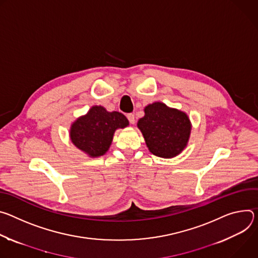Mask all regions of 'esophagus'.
<instances>
[{
	"instance_id": "esophagus-1",
	"label": "esophagus",
	"mask_w": 258,
	"mask_h": 258,
	"mask_svg": "<svg viewBox=\"0 0 258 258\" xmlns=\"http://www.w3.org/2000/svg\"><path fill=\"white\" fill-rule=\"evenodd\" d=\"M127 119L129 120V122L131 124H134L135 123V118H134V114L133 113H128L127 114Z\"/></svg>"
}]
</instances>
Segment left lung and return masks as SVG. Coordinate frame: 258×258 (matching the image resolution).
<instances>
[{
  "mask_svg": "<svg viewBox=\"0 0 258 258\" xmlns=\"http://www.w3.org/2000/svg\"><path fill=\"white\" fill-rule=\"evenodd\" d=\"M137 127L150 152L165 159L173 158L184 150L191 129L185 112L168 107L163 102L146 106L145 117L138 120Z\"/></svg>",
  "mask_w": 258,
  "mask_h": 258,
  "instance_id": "obj_1",
  "label": "left lung"
}]
</instances>
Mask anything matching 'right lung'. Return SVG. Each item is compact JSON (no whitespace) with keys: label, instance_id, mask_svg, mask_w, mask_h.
<instances>
[{"label":"right lung","instance_id":"obj_1","mask_svg":"<svg viewBox=\"0 0 258 258\" xmlns=\"http://www.w3.org/2000/svg\"><path fill=\"white\" fill-rule=\"evenodd\" d=\"M128 125L129 122L122 112L107 111L101 105H94L72 124L70 136L79 150L96 158L108 151L114 131Z\"/></svg>","mask_w":258,"mask_h":258}]
</instances>
